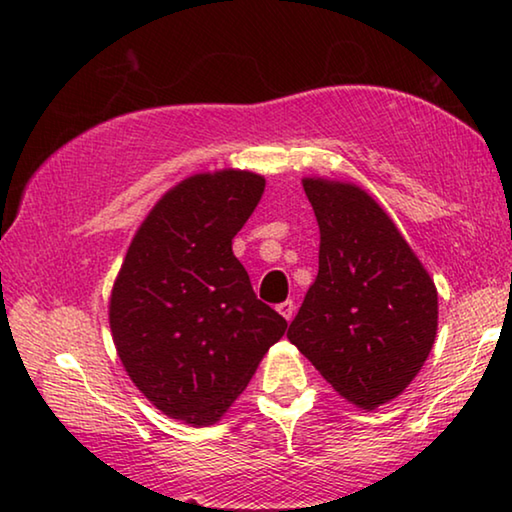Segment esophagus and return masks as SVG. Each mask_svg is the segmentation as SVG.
<instances>
[{"label": "esophagus", "instance_id": "obj_1", "mask_svg": "<svg viewBox=\"0 0 512 512\" xmlns=\"http://www.w3.org/2000/svg\"><path fill=\"white\" fill-rule=\"evenodd\" d=\"M278 312L285 316L287 321H291V319H294V314H296V303H294V300H285V303L278 305Z\"/></svg>", "mask_w": 512, "mask_h": 512}]
</instances>
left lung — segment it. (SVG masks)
I'll return each instance as SVG.
<instances>
[{
  "label": "left lung",
  "instance_id": "left-lung-1",
  "mask_svg": "<svg viewBox=\"0 0 512 512\" xmlns=\"http://www.w3.org/2000/svg\"><path fill=\"white\" fill-rule=\"evenodd\" d=\"M319 273L289 342L346 401L373 410L408 387L437 335V289L392 218L355 184L305 177Z\"/></svg>",
  "mask_w": 512,
  "mask_h": 512
}]
</instances>
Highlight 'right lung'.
<instances>
[{"label":"right lung","instance_id":"right-lung-1","mask_svg":"<svg viewBox=\"0 0 512 512\" xmlns=\"http://www.w3.org/2000/svg\"><path fill=\"white\" fill-rule=\"evenodd\" d=\"M264 186L234 168L186 177L152 207L113 282L109 323L127 376L186 424H216L287 330L232 253Z\"/></svg>","mask_w":512,"mask_h":512}]
</instances>
